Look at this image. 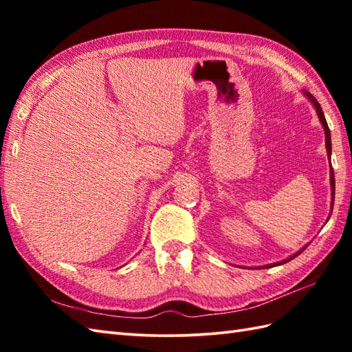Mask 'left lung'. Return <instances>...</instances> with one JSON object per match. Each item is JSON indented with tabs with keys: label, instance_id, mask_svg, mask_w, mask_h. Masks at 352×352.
<instances>
[{
	"label": "left lung",
	"instance_id": "obj_1",
	"mask_svg": "<svg viewBox=\"0 0 352 352\" xmlns=\"http://www.w3.org/2000/svg\"><path fill=\"white\" fill-rule=\"evenodd\" d=\"M305 95L309 96V100L311 101L313 106H315V109H316V111H318V116H319V121H320V124H322V126H324V131H325V145H327V153H328V157H330V155H331V134H330V129H328V124H327V119H325V116H324L322 107L319 106V102L316 101L315 96L310 95L309 92H305ZM330 174H331V177H330V182H331V190H333V203H334V190H336V182H334V170H333V168L330 169ZM331 210H333V208H331ZM304 250H305V248H304ZM304 250H301L300 252L294 254V256L289 257L287 260H283V261H280V263H276V265L287 263L289 260H294L296 256H300V254H301ZM269 266H275V265H269Z\"/></svg>",
	"mask_w": 352,
	"mask_h": 352
}]
</instances>
